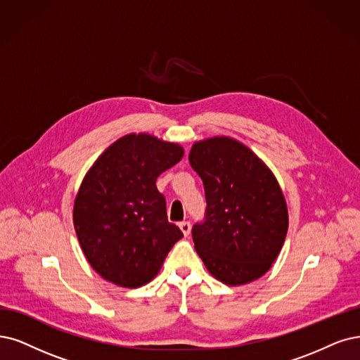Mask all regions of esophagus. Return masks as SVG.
I'll use <instances>...</instances> for the list:
<instances>
[{
  "instance_id": "1",
  "label": "esophagus",
  "mask_w": 360,
  "mask_h": 360,
  "mask_svg": "<svg viewBox=\"0 0 360 360\" xmlns=\"http://www.w3.org/2000/svg\"><path fill=\"white\" fill-rule=\"evenodd\" d=\"M179 229L184 233V236H188L191 231V224L188 221H182V222H179Z\"/></svg>"
}]
</instances>
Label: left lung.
I'll use <instances>...</instances> for the list:
<instances>
[{
    "instance_id": "left-lung-1",
    "label": "left lung",
    "mask_w": 360,
    "mask_h": 360,
    "mask_svg": "<svg viewBox=\"0 0 360 360\" xmlns=\"http://www.w3.org/2000/svg\"><path fill=\"white\" fill-rule=\"evenodd\" d=\"M190 165L202 178L206 221L193 240L207 271L229 286L267 273L283 248L288 206L274 173L249 146L230 136L195 141Z\"/></svg>"
}]
</instances>
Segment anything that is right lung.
Here are the masks:
<instances>
[{"instance_id": "obj_1", "label": "right lung", "mask_w": 360, "mask_h": 360, "mask_svg": "<svg viewBox=\"0 0 360 360\" xmlns=\"http://www.w3.org/2000/svg\"><path fill=\"white\" fill-rule=\"evenodd\" d=\"M184 155L176 142L129 133L90 166L74 200L72 221L90 267L122 288L150 283L172 246L184 237L167 221L160 173Z\"/></svg>"}]
</instances>
